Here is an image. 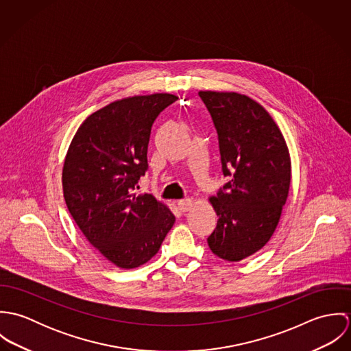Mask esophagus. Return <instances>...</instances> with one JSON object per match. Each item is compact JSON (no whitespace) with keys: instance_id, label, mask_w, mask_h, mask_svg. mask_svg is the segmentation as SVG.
I'll return each instance as SVG.
<instances>
[{"instance_id":"1","label":"esophagus","mask_w":351,"mask_h":351,"mask_svg":"<svg viewBox=\"0 0 351 351\" xmlns=\"http://www.w3.org/2000/svg\"><path fill=\"white\" fill-rule=\"evenodd\" d=\"M178 208L182 210V212H186V210H191L192 206H193V200L192 199H184V200H180L177 202Z\"/></svg>"}]
</instances>
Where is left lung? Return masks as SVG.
<instances>
[{"instance_id":"left-lung-1","label":"left lung","mask_w":351,"mask_h":351,"mask_svg":"<svg viewBox=\"0 0 351 351\" xmlns=\"http://www.w3.org/2000/svg\"><path fill=\"white\" fill-rule=\"evenodd\" d=\"M219 136L223 174L230 176L208 200L217 226L206 239L210 251L239 262L261 250L281 219L292 162L285 138L269 112L246 95L199 92Z\"/></svg>"}]
</instances>
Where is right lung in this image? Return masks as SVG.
Returning a JSON list of instances; mask_svg holds the SVG:
<instances>
[{
    "mask_svg": "<svg viewBox=\"0 0 351 351\" xmlns=\"http://www.w3.org/2000/svg\"><path fill=\"white\" fill-rule=\"evenodd\" d=\"M178 97L169 93L113 101L78 127L62 167L63 196L89 243L120 269L159 251L176 217L152 195H136L147 170L151 127Z\"/></svg>",
    "mask_w": 351,
    "mask_h": 351,
    "instance_id": "1",
    "label": "right lung"
}]
</instances>
